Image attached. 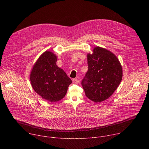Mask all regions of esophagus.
<instances>
[{
    "label": "esophagus",
    "instance_id": "obj_1",
    "mask_svg": "<svg viewBox=\"0 0 149 149\" xmlns=\"http://www.w3.org/2000/svg\"><path fill=\"white\" fill-rule=\"evenodd\" d=\"M72 82L74 84H78L79 82V79L77 78H74L72 79Z\"/></svg>",
    "mask_w": 149,
    "mask_h": 149
}]
</instances>
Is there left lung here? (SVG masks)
<instances>
[{"instance_id":"8db88e82","label":"left lung","mask_w":149,"mask_h":149,"mask_svg":"<svg viewBox=\"0 0 149 149\" xmlns=\"http://www.w3.org/2000/svg\"><path fill=\"white\" fill-rule=\"evenodd\" d=\"M88 70L81 84L86 95L95 102L108 99L118 87L123 70L117 56L100 47L87 55Z\"/></svg>"}]
</instances>
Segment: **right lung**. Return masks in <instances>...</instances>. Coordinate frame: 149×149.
Masks as SVG:
<instances>
[{
	"mask_svg": "<svg viewBox=\"0 0 149 149\" xmlns=\"http://www.w3.org/2000/svg\"><path fill=\"white\" fill-rule=\"evenodd\" d=\"M57 57L51 51H45L38 59L30 75L35 91L49 102L61 100L67 94L71 79L56 65Z\"/></svg>",
	"mask_w": 149,
	"mask_h": 149,
	"instance_id": "add662e5",
	"label": "right lung"
}]
</instances>
